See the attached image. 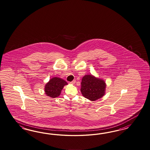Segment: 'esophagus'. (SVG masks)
I'll return each instance as SVG.
<instances>
[{"mask_svg":"<svg viewBox=\"0 0 150 150\" xmlns=\"http://www.w3.org/2000/svg\"><path fill=\"white\" fill-rule=\"evenodd\" d=\"M75 83H76V81H75V80H73V81H71V82H70V83H71V84H75Z\"/></svg>","mask_w":150,"mask_h":150,"instance_id":"34e87169","label":"esophagus"}]
</instances>
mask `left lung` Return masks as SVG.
<instances>
[{"label": "left lung", "instance_id": "1", "mask_svg": "<svg viewBox=\"0 0 150 150\" xmlns=\"http://www.w3.org/2000/svg\"><path fill=\"white\" fill-rule=\"evenodd\" d=\"M106 85L103 80L92 75H85L82 78L81 91L83 96L92 101L104 95Z\"/></svg>", "mask_w": 150, "mask_h": 150}]
</instances>
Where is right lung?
<instances>
[{
  "label": "right lung",
  "instance_id": "obj_1",
  "mask_svg": "<svg viewBox=\"0 0 150 150\" xmlns=\"http://www.w3.org/2000/svg\"><path fill=\"white\" fill-rule=\"evenodd\" d=\"M65 85H67L66 81L58 77H54L47 83L45 91L47 96L52 98H55L59 96L62 89Z\"/></svg>",
  "mask_w": 150,
  "mask_h": 150
}]
</instances>
